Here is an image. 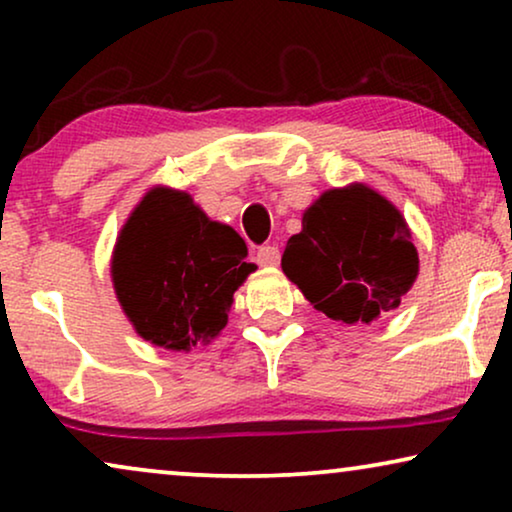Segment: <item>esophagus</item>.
Returning a JSON list of instances; mask_svg holds the SVG:
<instances>
[{
    "mask_svg": "<svg viewBox=\"0 0 512 512\" xmlns=\"http://www.w3.org/2000/svg\"><path fill=\"white\" fill-rule=\"evenodd\" d=\"M279 249L277 247H261L256 251V261H258V265H261V268H275V265H279Z\"/></svg>",
    "mask_w": 512,
    "mask_h": 512,
    "instance_id": "1",
    "label": "esophagus"
}]
</instances>
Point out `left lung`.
<instances>
[{
	"label": "left lung",
	"instance_id": "left-lung-1",
	"mask_svg": "<svg viewBox=\"0 0 512 512\" xmlns=\"http://www.w3.org/2000/svg\"><path fill=\"white\" fill-rule=\"evenodd\" d=\"M282 270L314 310L363 326L398 310L419 275V256L401 209L354 181L328 188L305 209Z\"/></svg>",
	"mask_w": 512,
	"mask_h": 512
}]
</instances>
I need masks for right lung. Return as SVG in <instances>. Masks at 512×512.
<instances>
[{
	"instance_id": "obj_1",
	"label": "right lung",
	"mask_w": 512,
	"mask_h": 512,
	"mask_svg": "<svg viewBox=\"0 0 512 512\" xmlns=\"http://www.w3.org/2000/svg\"><path fill=\"white\" fill-rule=\"evenodd\" d=\"M254 270L242 237L170 186H153L139 200L111 254L125 317L139 338L172 352L209 345Z\"/></svg>"
}]
</instances>
